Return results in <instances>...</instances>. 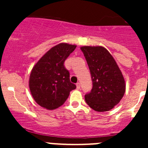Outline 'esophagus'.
<instances>
[{
    "label": "esophagus",
    "instance_id": "1",
    "mask_svg": "<svg viewBox=\"0 0 148 148\" xmlns=\"http://www.w3.org/2000/svg\"><path fill=\"white\" fill-rule=\"evenodd\" d=\"M77 89H80V83L79 82L77 83Z\"/></svg>",
    "mask_w": 148,
    "mask_h": 148
}]
</instances>
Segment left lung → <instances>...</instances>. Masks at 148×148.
Wrapping results in <instances>:
<instances>
[{
    "label": "left lung",
    "instance_id": "left-lung-1",
    "mask_svg": "<svg viewBox=\"0 0 148 148\" xmlns=\"http://www.w3.org/2000/svg\"><path fill=\"white\" fill-rule=\"evenodd\" d=\"M89 66L92 89L85 101L97 112H107L117 105L125 92V82L118 65L103 46L80 48Z\"/></svg>",
    "mask_w": 148,
    "mask_h": 148
}]
</instances>
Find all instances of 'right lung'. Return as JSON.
I'll list each match as a JSON object with an SVG mask.
<instances>
[{"instance_id":"right-lung-1","label":"right lung","mask_w":148,"mask_h":148,"mask_svg":"<svg viewBox=\"0 0 148 148\" xmlns=\"http://www.w3.org/2000/svg\"><path fill=\"white\" fill-rule=\"evenodd\" d=\"M77 46L61 43L52 47L31 70L29 88L36 102L47 110H55L66 102L76 85L69 79L64 62Z\"/></svg>"}]
</instances>
